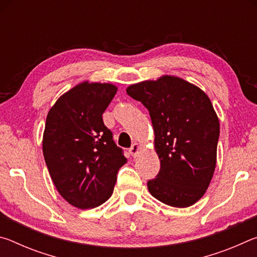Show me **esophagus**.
Returning <instances> with one entry per match:
<instances>
[{
    "label": "esophagus",
    "mask_w": 257,
    "mask_h": 257,
    "mask_svg": "<svg viewBox=\"0 0 257 257\" xmlns=\"http://www.w3.org/2000/svg\"><path fill=\"white\" fill-rule=\"evenodd\" d=\"M139 150H141V145L137 144V143H135V144H133L132 147L129 149V153L132 154V156H136V154L138 153Z\"/></svg>",
    "instance_id": "esophagus-1"
}]
</instances>
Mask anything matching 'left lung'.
Returning a JSON list of instances; mask_svg holds the SVG:
<instances>
[{"label":"left lung","mask_w":257,"mask_h":257,"mask_svg":"<svg viewBox=\"0 0 257 257\" xmlns=\"http://www.w3.org/2000/svg\"><path fill=\"white\" fill-rule=\"evenodd\" d=\"M127 94L150 112L161 168L150 193L173 207H188L210 185L216 164L220 123L207 95L171 76L129 86Z\"/></svg>","instance_id":"8db88e82"}]
</instances>
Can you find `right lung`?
Returning <instances> with one entry per match:
<instances>
[{
	"mask_svg": "<svg viewBox=\"0 0 257 257\" xmlns=\"http://www.w3.org/2000/svg\"><path fill=\"white\" fill-rule=\"evenodd\" d=\"M115 93L114 85L82 82L62 95L46 118L43 154L51 178L61 196L82 210L111 197L127 163L102 118Z\"/></svg>",
	"mask_w": 257,
	"mask_h": 257,
	"instance_id": "1",
	"label": "right lung"
}]
</instances>
